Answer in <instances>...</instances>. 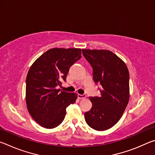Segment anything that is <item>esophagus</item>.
<instances>
[{"instance_id":"1","label":"esophagus","mask_w":155,"mask_h":155,"mask_svg":"<svg viewBox=\"0 0 155 155\" xmlns=\"http://www.w3.org/2000/svg\"><path fill=\"white\" fill-rule=\"evenodd\" d=\"M77 96H78V98H80V99H84V98H86L85 94H78Z\"/></svg>"}]
</instances>
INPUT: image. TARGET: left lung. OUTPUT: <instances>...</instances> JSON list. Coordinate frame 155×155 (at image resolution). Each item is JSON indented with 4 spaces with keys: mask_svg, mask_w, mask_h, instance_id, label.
Masks as SVG:
<instances>
[{
    "mask_svg": "<svg viewBox=\"0 0 155 155\" xmlns=\"http://www.w3.org/2000/svg\"><path fill=\"white\" fill-rule=\"evenodd\" d=\"M83 54L93 69V79L100 85L101 96L90 97L92 107L85 113L91 128L105 130L121 118L129 101V72L125 63L107 50L83 49Z\"/></svg>",
    "mask_w": 155,
    "mask_h": 155,
    "instance_id": "1",
    "label": "left lung"
}]
</instances>
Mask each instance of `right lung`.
I'll return each mask as SVG.
<instances>
[{"instance_id": "add662e5", "label": "right lung", "mask_w": 155, "mask_h": 155, "mask_svg": "<svg viewBox=\"0 0 155 155\" xmlns=\"http://www.w3.org/2000/svg\"><path fill=\"white\" fill-rule=\"evenodd\" d=\"M81 58V48H51L31 65L26 80L28 111L41 127L53 128L64 121L77 94L61 91L70 68Z\"/></svg>"}]
</instances>
